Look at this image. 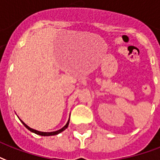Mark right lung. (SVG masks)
Segmentation results:
<instances>
[{"mask_svg": "<svg viewBox=\"0 0 160 160\" xmlns=\"http://www.w3.org/2000/svg\"><path fill=\"white\" fill-rule=\"evenodd\" d=\"M18 118H19V117H18ZM19 119H20V118H19ZM69 120H70V119H68V122H67L66 125H65L64 127L62 128H61V129H59V130L54 131V132H41V131L36 130V129H33V128H30L29 126H27V125L26 124V123H25V122H23L22 120L20 119V121H21V122H22V124L24 125L25 127L27 128L28 130H30V131H31V132H32V133H36V134H38V135H41V136H53V135H57V134H58V133H62V131L65 130L68 127Z\"/></svg>", "mask_w": 160, "mask_h": 160, "instance_id": "1", "label": "right lung"}]
</instances>
